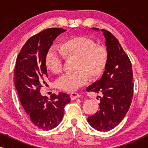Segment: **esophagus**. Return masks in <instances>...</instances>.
<instances>
[{
    "label": "esophagus",
    "mask_w": 148,
    "mask_h": 148,
    "mask_svg": "<svg viewBox=\"0 0 148 148\" xmlns=\"http://www.w3.org/2000/svg\"><path fill=\"white\" fill-rule=\"evenodd\" d=\"M80 97V95L77 94V93H71L70 94V98L71 99V100H74L75 99L78 98Z\"/></svg>",
    "instance_id": "34e87169"
}]
</instances>
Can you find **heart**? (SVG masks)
Returning <instances> with one entry per match:
<instances>
[{
    "mask_svg": "<svg viewBox=\"0 0 148 148\" xmlns=\"http://www.w3.org/2000/svg\"><path fill=\"white\" fill-rule=\"evenodd\" d=\"M66 57L77 58L75 73H66L60 76L56 86L64 92H73L88 82V75L96 78L100 75L106 64L108 53L106 48L96 45L94 40L85 36H75L66 40L60 47ZM47 68L53 73H58L62 68V55L51 47L45 58Z\"/></svg>",
    "mask_w": 148,
    "mask_h": 148,
    "instance_id": "b5f03b06",
    "label": "heart"
}]
</instances>
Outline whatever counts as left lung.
<instances>
[{"instance_id":"1","label":"left lung","mask_w":148,"mask_h":148,"mask_svg":"<svg viewBox=\"0 0 148 148\" xmlns=\"http://www.w3.org/2000/svg\"><path fill=\"white\" fill-rule=\"evenodd\" d=\"M102 32L108 58L102 77L86 88L87 92L101 94L100 110L89 116L88 122L99 131L114 129L124 119L133 95L132 64L121 44L107 30L92 27Z\"/></svg>"}]
</instances>
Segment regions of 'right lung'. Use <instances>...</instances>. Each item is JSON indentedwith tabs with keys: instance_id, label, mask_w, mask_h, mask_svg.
Wrapping results in <instances>:
<instances>
[{
	"instance_id": "right-lung-1",
	"label": "right lung",
	"mask_w": 148,
	"mask_h": 148,
	"mask_svg": "<svg viewBox=\"0 0 148 148\" xmlns=\"http://www.w3.org/2000/svg\"><path fill=\"white\" fill-rule=\"evenodd\" d=\"M66 29L49 28L32 36L22 47L15 69V85L22 106L32 123L43 130L54 129L62 121L69 95L60 92L50 98L40 90L48 78L45 58L58 36Z\"/></svg>"
}]
</instances>
